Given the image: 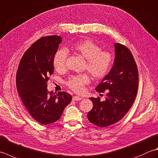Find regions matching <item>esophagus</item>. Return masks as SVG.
Listing matches in <instances>:
<instances>
[{
	"label": "esophagus",
	"instance_id": "esophagus-1",
	"mask_svg": "<svg viewBox=\"0 0 158 158\" xmlns=\"http://www.w3.org/2000/svg\"><path fill=\"white\" fill-rule=\"evenodd\" d=\"M82 99L81 97H77V96H75V97H73V100L74 101H81Z\"/></svg>",
	"mask_w": 158,
	"mask_h": 158
}]
</instances>
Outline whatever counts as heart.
Returning a JSON list of instances; mask_svg holds the SVG:
<instances>
[{"mask_svg":"<svg viewBox=\"0 0 158 158\" xmlns=\"http://www.w3.org/2000/svg\"><path fill=\"white\" fill-rule=\"evenodd\" d=\"M71 49L85 59L84 69L88 70L95 79L104 78L110 72L113 64V55L110 51L101 50L98 44L90 40L75 43ZM68 52L64 49L56 52L53 57V66L57 72H63L66 69ZM90 81V77L86 73L71 76L66 82L69 88L76 93H81L84 86Z\"/></svg>","mask_w":158,"mask_h":158,"instance_id":"1","label":"heart"}]
</instances>
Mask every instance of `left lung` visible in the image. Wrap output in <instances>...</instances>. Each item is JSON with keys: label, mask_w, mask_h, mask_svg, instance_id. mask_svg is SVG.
Wrapping results in <instances>:
<instances>
[{"label": "left lung", "mask_w": 158, "mask_h": 158, "mask_svg": "<svg viewBox=\"0 0 158 158\" xmlns=\"http://www.w3.org/2000/svg\"><path fill=\"white\" fill-rule=\"evenodd\" d=\"M115 46L114 66L107 75L98 84L96 90H106V100L92 97V109L88 118L92 124L106 127L121 120L130 110L136 97L138 88V70L134 56L125 45Z\"/></svg>", "instance_id": "obj_1"}]
</instances>
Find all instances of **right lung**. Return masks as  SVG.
<instances>
[{"label": "right lung", "instance_id": "add662e5", "mask_svg": "<svg viewBox=\"0 0 158 158\" xmlns=\"http://www.w3.org/2000/svg\"><path fill=\"white\" fill-rule=\"evenodd\" d=\"M61 42L58 35L44 36L33 43L22 57L16 73V88L24 107L37 122L48 125L60 118L72 96L48 92L53 73V57Z\"/></svg>", "mask_w": 158, "mask_h": 158}]
</instances>
